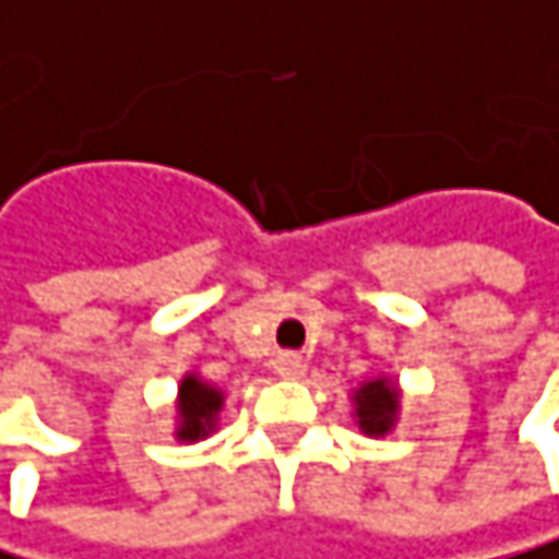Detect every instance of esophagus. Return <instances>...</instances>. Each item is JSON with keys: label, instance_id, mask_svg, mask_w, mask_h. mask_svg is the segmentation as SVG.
I'll use <instances>...</instances> for the list:
<instances>
[{"label": "esophagus", "instance_id": "esophagus-1", "mask_svg": "<svg viewBox=\"0 0 559 559\" xmlns=\"http://www.w3.org/2000/svg\"><path fill=\"white\" fill-rule=\"evenodd\" d=\"M274 370H277V377L298 380V377L305 373V360H301L298 354H282V357L274 360Z\"/></svg>", "mask_w": 559, "mask_h": 559}]
</instances>
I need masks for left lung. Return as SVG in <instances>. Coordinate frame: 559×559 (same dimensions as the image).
<instances>
[{
	"label": "left lung",
	"mask_w": 559,
	"mask_h": 559,
	"mask_svg": "<svg viewBox=\"0 0 559 559\" xmlns=\"http://www.w3.org/2000/svg\"><path fill=\"white\" fill-rule=\"evenodd\" d=\"M357 403V419L367 436H386L396 423L400 409V393L390 380H370L354 393Z\"/></svg>",
	"instance_id": "left-lung-1"
}]
</instances>
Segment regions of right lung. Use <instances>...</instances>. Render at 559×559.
<instances>
[{
	"label": "right lung",
	"instance_id": "add662e5",
	"mask_svg": "<svg viewBox=\"0 0 559 559\" xmlns=\"http://www.w3.org/2000/svg\"><path fill=\"white\" fill-rule=\"evenodd\" d=\"M179 429L176 436L182 442H195L205 439L215 429V416L222 409V393L209 383H202L199 377H186L179 383Z\"/></svg>",
	"mask_w": 559,
	"mask_h": 559
}]
</instances>
